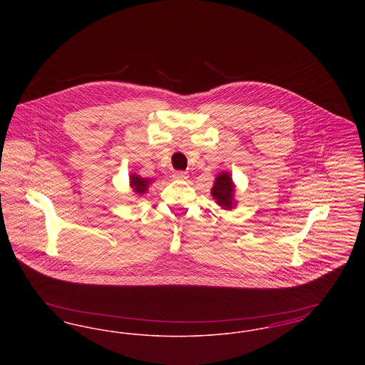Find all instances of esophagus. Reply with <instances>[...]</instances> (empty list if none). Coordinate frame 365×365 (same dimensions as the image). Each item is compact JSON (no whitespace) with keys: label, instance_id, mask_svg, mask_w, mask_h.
Returning <instances> with one entry per match:
<instances>
[{"label":"esophagus","instance_id":"obj_1","mask_svg":"<svg viewBox=\"0 0 365 365\" xmlns=\"http://www.w3.org/2000/svg\"><path fill=\"white\" fill-rule=\"evenodd\" d=\"M173 178L178 179V180H186V179L189 178V174L185 173V171H176V173H174V175H173Z\"/></svg>","mask_w":365,"mask_h":365}]
</instances>
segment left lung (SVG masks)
Returning <instances> with one entry per match:
<instances>
[{"label":"left lung","mask_w":365,"mask_h":365,"mask_svg":"<svg viewBox=\"0 0 365 365\" xmlns=\"http://www.w3.org/2000/svg\"><path fill=\"white\" fill-rule=\"evenodd\" d=\"M210 194L220 208L225 210L237 208L238 201L235 200V183L228 171H222L215 178Z\"/></svg>","instance_id":"8db88e82"}]
</instances>
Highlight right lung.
<instances>
[{"mask_svg": "<svg viewBox=\"0 0 365 365\" xmlns=\"http://www.w3.org/2000/svg\"><path fill=\"white\" fill-rule=\"evenodd\" d=\"M153 182H155L153 179L142 178L140 175L135 174V173L130 174V187L133 189V191H134L137 195H143Z\"/></svg>", "mask_w": 365, "mask_h": 365, "instance_id": "add662e5", "label": "right lung"}]
</instances>
